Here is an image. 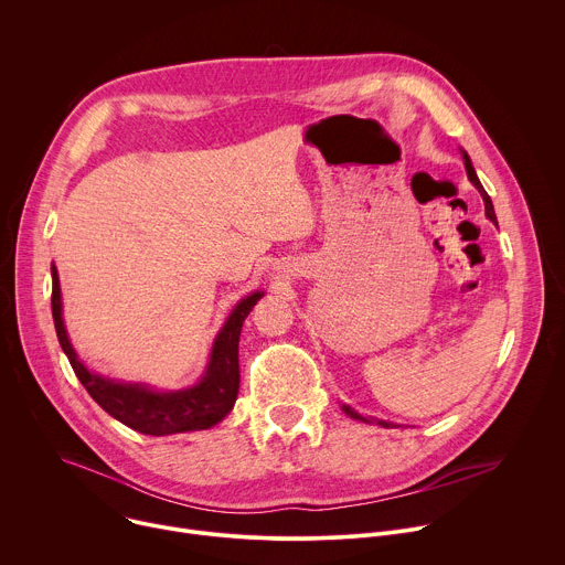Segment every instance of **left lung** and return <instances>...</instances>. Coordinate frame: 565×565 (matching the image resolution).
<instances>
[{"label": "left lung", "instance_id": "left-lung-1", "mask_svg": "<svg viewBox=\"0 0 565 565\" xmlns=\"http://www.w3.org/2000/svg\"><path fill=\"white\" fill-rule=\"evenodd\" d=\"M465 156V170H467V177H469V181L478 188V192H480V196H482V201H486V214L497 223V214H494V205H492V199L488 196V192L482 190V185H480V181H478V177H476V172H473V168H471V160H469V156L467 153H462ZM344 412L351 416V418H358V420H366V418H362V416H358L355 412H351L349 407H344ZM369 423V420H366ZM377 425H382V427H388L386 423H382V420H377Z\"/></svg>", "mask_w": 565, "mask_h": 565}]
</instances>
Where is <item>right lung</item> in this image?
Here are the masks:
<instances>
[{
    "label": "right lung",
    "instance_id": "obj_1",
    "mask_svg": "<svg viewBox=\"0 0 565 565\" xmlns=\"http://www.w3.org/2000/svg\"><path fill=\"white\" fill-rule=\"evenodd\" d=\"M53 275V292H51V310L55 321V333L62 351L66 353L77 380L89 391V395L98 405L120 420L122 425L147 434V436H170L194 429H210L221 423L238 393V335L244 319L250 315L262 292H253L241 299L232 315L227 317L225 327L214 340L212 358L203 380L185 391L156 393L140 384H120L100 375H94L83 362L77 360L64 324H62V301H60V279L55 266Z\"/></svg>",
    "mask_w": 565,
    "mask_h": 565
}]
</instances>
